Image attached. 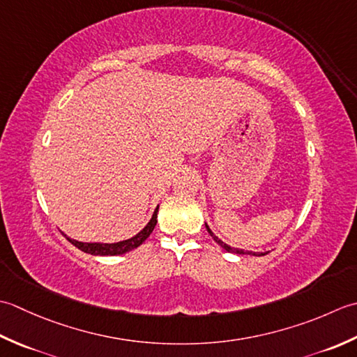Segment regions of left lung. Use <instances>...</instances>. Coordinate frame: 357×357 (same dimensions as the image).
Masks as SVG:
<instances>
[{"instance_id": "8db88e82", "label": "left lung", "mask_w": 357, "mask_h": 357, "mask_svg": "<svg viewBox=\"0 0 357 357\" xmlns=\"http://www.w3.org/2000/svg\"><path fill=\"white\" fill-rule=\"evenodd\" d=\"M206 229H208V232L211 234V237H213L217 243H219L223 250H227V251H229V252H236V254H251V252H248V251H243V250H237V248H231V246H228L227 243H223L222 240L219 238V237H215L214 234H213V231L209 229V227L206 225ZM254 256H265V254H254Z\"/></svg>"}]
</instances>
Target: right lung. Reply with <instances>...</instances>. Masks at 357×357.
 Segmentation results:
<instances>
[{
    "label": "right lung",
    "mask_w": 357,
    "mask_h": 357,
    "mask_svg": "<svg viewBox=\"0 0 357 357\" xmlns=\"http://www.w3.org/2000/svg\"><path fill=\"white\" fill-rule=\"evenodd\" d=\"M157 213H158V208L155 209V213H154V215H152L149 223L140 232H138L137 236H134L132 238L123 240V242H119V243H83V242H77V240H72V238H68V240L72 245L77 246L78 250H82L87 254H92V256H119V254H125V252L132 251L134 248L140 246L144 240L149 237V234L154 231L155 225H157Z\"/></svg>",
    "instance_id": "right-lung-1"
}]
</instances>
